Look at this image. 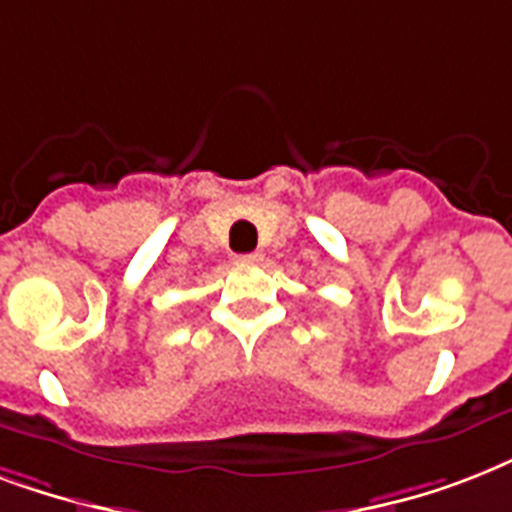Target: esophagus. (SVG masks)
Wrapping results in <instances>:
<instances>
[{
	"label": "esophagus",
	"instance_id": "esophagus-1",
	"mask_svg": "<svg viewBox=\"0 0 512 512\" xmlns=\"http://www.w3.org/2000/svg\"><path fill=\"white\" fill-rule=\"evenodd\" d=\"M263 255L260 252H247V255H236V263H260Z\"/></svg>",
	"mask_w": 512,
	"mask_h": 512
}]
</instances>
